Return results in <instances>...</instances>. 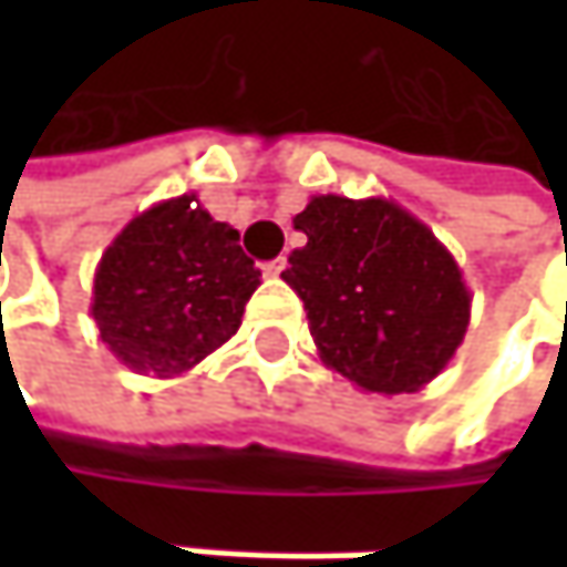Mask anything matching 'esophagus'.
I'll return each instance as SVG.
<instances>
[{
  "mask_svg": "<svg viewBox=\"0 0 567 567\" xmlns=\"http://www.w3.org/2000/svg\"><path fill=\"white\" fill-rule=\"evenodd\" d=\"M285 266H288L285 259H272V262H266V266H262V272H266L269 279H279V276L285 272Z\"/></svg>",
  "mask_w": 567,
  "mask_h": 567,
  "instance_id": "34e87169",
  "label": "esophagus"
}]
</instances>
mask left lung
Returning <instances> with one entry per match:
<instances>
[{"mask_svg":"<svg viewBox=\"0 0 567 567\" xmlns=\"http://www.w3.org/2000/svg\"><path fill=\"white\" fill-rule=\"evenodd\" d=\"M282 279L305 301L318 358L371 394H413L456 354L470 288L426 223L384 196H311Z\"/></svg>","mask_w":567,"mask_h":567,"instance_id":"1","label":"left lung"}]
</instances>
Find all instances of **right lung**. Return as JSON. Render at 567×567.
Wrapping results in <instances>:
<instances>
[{"label":"right lung","mask_w":567,"mask_h":567,"mask_svg":"<svg viewBox=\"0 0 567 567\" xmlns=\"http://www.w3.org/2000/svg\"><path fill=\"white\" fill-rule=\"evenodd\" d=\"M259 269L229 223L183 193L134 216L94 269L101 341L137 374L173 378L223 348L243 324Z\"/></svg>","instance_id":"right-lung-1"}]
</instances>
